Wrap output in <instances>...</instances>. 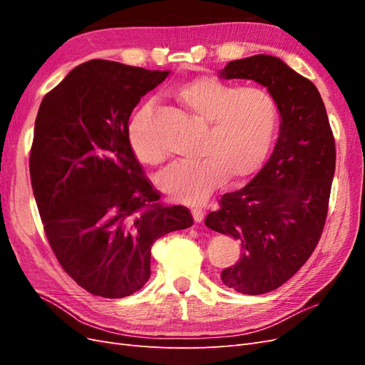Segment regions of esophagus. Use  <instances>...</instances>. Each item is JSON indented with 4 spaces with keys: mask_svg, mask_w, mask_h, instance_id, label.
I'll return each mask as SVG.
<instances>
[{
    "mask_svg": "<svg viewBox=\"0 0 365 365\" xmlns=\"http://www.w3.org/2000/svg\"><path fill=\"white\" fill-rule=\"evenodd\" d=\"M192 215H193L195 222H202L204 216H205V212H204L202 208H193V210H192Z\"/></svg>",
    "mask_w": 365,
    "mask_h": 365,
    "instance_id": "esophagus-1",
    "label": "esophagus"
}]
</instances>
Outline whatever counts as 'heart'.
Returning <instances> with one entry per match:
<instances>
[{
	"label": "heart",
	"mask_w": 365,
	"mask_h": 365,
	"mask_svg": "<svg viewBox=\"0 0 365 365\" xmlns=\"http://www.w3.org/2000/svg\"><path fill=\"white\" fill-rule=\"evenodd\" d=\"M173 97L205 121L196 148L201 157L173 163L160 173L158 185L175 202L201 205L227 178L240 181L259 169L279 125V105L262 86L208 76L178 85ZM150 114L146 103L130 118L129 145L141 163L157 165L165 152L149 130Z\"/></svg>",
	"instance_id": "b5f03b06"
}]
</instances>
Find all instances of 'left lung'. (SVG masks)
<instances>
[{"mask_svg": "<svg viewBox=\"0 0 365 365\" xmlns=\"http://www.w3.org/2000/svg\"><path fill=\"white\" fill-rule=\"evenodd\" d=\"M224 79H251L274 96L282 117L268 163L237 192L225 193L205 225L235 237L240 259L220 274L248 295L277 289L311 257L322 237L335 173V138L317 86L279 58L230 62Z\"/></svg>", "mask_w": 365, "mask_h": 365, "instance_id": "1", "label": "left lung"}]
</instances>
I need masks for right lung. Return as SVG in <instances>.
Listing matches in <instances>:
<instances>
[{"instance_id":"1","label":"right lung","mask_w":365,"mask_h":365,"mask_svg":"<svg viewBox=\"0 0 365 365\" xmlns=\"http://www.w3.org/2000/svg\"><path fill=\"white\" fill-rule=\"evenodd\" d=\"M170 71L85 62L42 98L30 180L48 244L93 295L123 298L150 277V248L189 228L184 205L163 207L129 145V117Z\"/></svg>"}]
</instances>
